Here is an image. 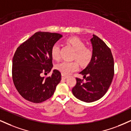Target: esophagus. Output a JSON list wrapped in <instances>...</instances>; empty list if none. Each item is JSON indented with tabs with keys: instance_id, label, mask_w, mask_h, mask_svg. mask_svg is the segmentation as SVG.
Listing matches in <instances>:
<instances>
[{
	"instance_id": "1",
	"label": "esophagus",
	"mask_w": 131,
	"mask_h": 131,
	"mask_svg": "<svg viewBox=\"0 0 131 131\" xmlns=\"http://www.w3.org/2000/svg\"><path fill=\"white\" fill-rule=\"evenodd\" d=\"M66 78H67V76H66L62 74V79H63V80H65Z\"/></svg>"
}]
</instances>
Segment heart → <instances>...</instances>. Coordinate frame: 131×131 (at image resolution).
<instances>
[{
  "instance_id": "1",
  "label": "heart",
  "mask_w": 131,
  "mask_h": 131,
  "mask_svg": "<svg viewBox=\"0 0 131 131\" xmlns=\"http://www.w3.org/2000/svg\"><path fill=\"white\" fill-rule=\"evenodd\" d=\"M70 43L75 50L74 58L78 61L81 66H87L90 62L93 56V52L90 48L85 47L84 42L77 37H71L68 39ZM51 56L56 61L60 59V46L55 43L51 48ZM56 68L64 75H68L78 69V64L77 61H63L56 66Z\"/></svg>"
}]
</instances>
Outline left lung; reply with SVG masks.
Returning <instances> with one entry per match:
<instances>
[{"mask_svg":"<svg viewBox=\"0 0 131 131\" xmlns=\"http://www.w3.org/2000/svg\"><path fill=\"white\" fill-rule=\"evenodd\" d=\"M90 42L92 58L80 73L84 81L77 78V84L72 89L74 96L86 103L102 98L109 89L114 75V58L110 48L96 35H93Z\"/></svg>","mask_w":131,"mask_h":131,"instance_id":"obj_1","label":"left lung"}]
</instances>
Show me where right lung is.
I'll list each match as a JSON object with an SVG mask.
<instances>
[{
  "instance_id": "1",
  "label": "right lung",
  "mask_w": 131,
  "mask_h": 131,
  "mask_svg": "<svg viewBox=\"0 0 131 131\" xmlns=\"http://www.w3.org/2000/svg\"><path fill=\"white\" fill-rule=\"evenodd\" d=\"M62 35L38 31L22 43L13 58L12 77L14 84L21 96L30 102L39 103L53 95L61 80V74L53 67L51 48Z\"/></svg>"
}]
</instances>
